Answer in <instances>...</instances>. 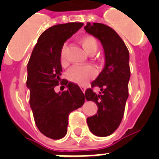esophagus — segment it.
Segmentation results:
<instances>
[{
	"instance_id": "1",
	"label": "esophagus",
	"mask_w": 159,
	"mask_h": 159,
	"mask_svg": "<svg viewBox=\"0 0 159 159\" xmlns=\"http://www.w3.org/2000/svg\"><path fill=\"white\" fill-rule=\"evenodd\" d=\"M80 88H81V89H82V91L83 92H85V91H86V89H87V88H86V87H85V86H80Z\"/></svg>"
}]
</instances>
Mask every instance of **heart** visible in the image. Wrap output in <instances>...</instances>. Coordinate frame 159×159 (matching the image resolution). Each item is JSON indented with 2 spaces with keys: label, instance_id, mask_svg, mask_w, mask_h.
I'll use <instances>...</instances> for the list:
<instances>
[{
  "label": "heart",
  "instance_id": "b5f03b06",
  "mask_svg": "<svg viewBox=\"0 0 159 159\" xmlns=\"http://www.w3.org/2000/svg\"><path fill=\"white\" fill-rule=\"evenodd\" d=\"M78 42L86 52L89 54H94L98 48V42L94 36L83 35L78 39ZM67 43H63L61 47L59 53L60 62L62 64L66 63V54H67ZM97 71L92 66H74L71 67L67 72V79L70 82L77 85H86L90 80L94 78Z\"/></svg>",
  "mask_w": 159,
  "mask_h": 159
}]
</instances>
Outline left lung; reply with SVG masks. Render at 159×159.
Here are the masks:
<instances>
[{"label": "left lung", "mask_w": 159, "mask_h": 159, "mask_svg": "<svg viewBox=\"0 0 159 159\" xmlns=\"http://www.w3.org/2000/svg\"><path fill=\"white\" fill-rule=\"evenodd\" d=\"M84 29L100 39L105 51L104 69L85 92L86 99L96 102L98 107L97 113L87 118L88 127L95 135L105 137L113 134L123 119L129 97V55L125 42L110 26L87 23ZM97 86L101 88L99 93L93 92Z\"/></svg>", "instance_id": "obj_1"}]
</instances>
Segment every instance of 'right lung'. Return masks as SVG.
I'll list each match as a JSON object with an SVG mask.
<instances>
[{
    "mask_svg": "<svg viewBox=\"0 0 159 159\" xmlns=\"http://www.w3.org/2000/svg\"><path fill=\"white\" fill-rule=\"evenodd\" d=\"M83 23L53 25L38 39L29 60L26 86L30 89V105L39 130L48 138L59 139L67 132L68 116L85 102L80 87L66 79H61L62 66L60 49L65 41L77 32ZM68 89L56 93L59 83Z\"/></svg>",
    "mask_w": 159,
    "mask_h": 159,
    "instance_id": "add662e5",
    "label": "right lung"
}]
</instances>
